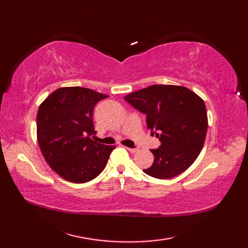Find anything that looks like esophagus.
<instances>
[{"label": "esophagus", "instance_id": "obj_1", "mask_svg": "<svg viewBox=\"0 0 248 248\" xmlns=\"http://www.w3.org/2000/svg\"><path fill=\"white\" fill-rule=\"evenodd\" d=\"M127 150H128L129 152H131V153H137L139 150L138 149H134V148H128V147H125Z\"/></svg>", "mask_w": 248, "mask_h": 248}]
</instances>
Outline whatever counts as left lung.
<instances>
[{
	"label": "left lung",
	"mask_w": 248,
	"mask_h": 248,
	"mask_svg": "<svg viewBox=\"0 0 248 248\" xmlns=\"http://www.w3.org/2000/svg\"><path fill=\"white\" fill-rule=\"evenodd\" d=\"M131 106L147 115L151 134L161 145L152 149L154 162L144 170L157 179H170L196 161L206 140L208 117L205 102L182 86L153 85L124 97Z\"/></svg>",
	"instance_id": "obj_1"
}]
</instances>
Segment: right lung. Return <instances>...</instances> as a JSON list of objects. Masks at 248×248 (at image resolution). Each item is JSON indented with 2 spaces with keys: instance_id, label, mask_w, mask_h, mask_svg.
<instances>
[{
  "instance_id": "1",
  "label": "right lung",
  "mask_w": 248,
  "mask_h": 248,
  "mask_svg": "<svg viewBox=\"0 0 248 248\" xmlns=\"http://www.w3.org/2000/svg\"><path fill=\"white\" fill-rule=\"evenodd\" d=\"M107 97L88 88L64 87L40 104L37 140L50 169L67 181H91L106 168L116 148L92 140L94 107Z\"/></svg>"
}]
</instances>
